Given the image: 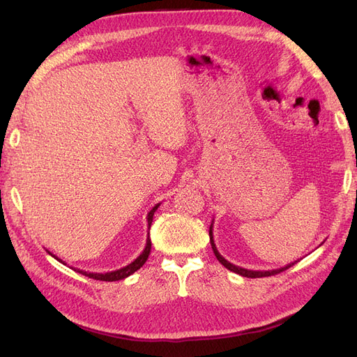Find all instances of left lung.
<instances>
[{
	"label": "left lung",
	"instance_id": "obj_1",
	"mask_svg": "<svg viewBox=\"0 0 357 357\" xmlns=\"http://www.w3.org/2000/svg\"><path fill=\"white\" fill-rule=\"evenodd\" d=\"M210 243H211V248H213V252H214L215 257H218V261H219L225 268H228L229 271L240 274V275H243V277H248V278H259V277L275 275V274H280V273L286 271L287 268L294 266V265L298 262V261H295V262H291V264H289V265H286V266H282V268H278V269H271V271H252V269H245V268H241V266H236V265H234V264L226 261V259L219 253L218 247H215L214 238H213V223H211V226H210Z\"/></svg>",
	"mask_w": 357,
	"mask_h": 357
}]
</instances>
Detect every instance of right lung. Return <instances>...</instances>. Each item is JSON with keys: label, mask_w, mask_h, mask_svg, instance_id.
Segmentation results:
<instances>
[{"label": "right lung", "mask_w": 357, "mask_h": 357, "mask_svg": "<svg viewBox=\"0 0 357 357\" xmlns=\"http://www.w3.org/2000/svg\"><path fill=\"white\" fill-rule=\"evenodd\" d=\"M160 204H156L155 207L149 211V214H147V225H149V231H150V226H152V222H153V214H155V211L158 210V207H159ZM150 248H152V241H150V235H147V241H146V247H144V250L142 252V255H139L134 262H131L129 265H126V266H123V268H121V269H116V271H110V273H104V274H101V273H86V271H82V269H74V271H77V273H80V274H83V275H86V277H89V278H95V280H101V282H117V280H123V278H126V277H129L131 274H134L137 269H139L142 268L144 264H146V261H147V257H149V255H150ZM50 256H53L56 259V261H59V262H62L59 257H56L55 255H52L49 250H46ZM63 264V262H62ZM66 265V264H63Z\"/></svg>", "instance_id": "1"}]
</instances>
